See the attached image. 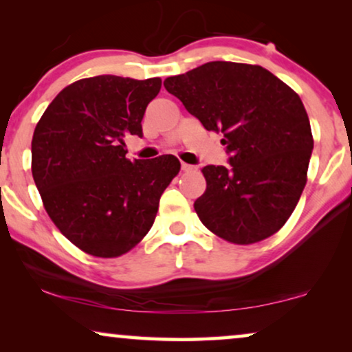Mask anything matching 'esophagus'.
<instances>
[{"instance_id": "obj_1", "label": "esophagus", "mask_w": 352, "mask_h": 352, "mask_svg": "<svg viewBox=\"0 0 352 352\" xmlns=\"http://www.w3.org/2000/svg\"><path fill=\"white\" fill-rule=\"evenodd\" d=\"M181 170L182 171H194L195 170V166H192V165H189V163H184V162H182L181 163Z\"/></svg>"}]
</instances>
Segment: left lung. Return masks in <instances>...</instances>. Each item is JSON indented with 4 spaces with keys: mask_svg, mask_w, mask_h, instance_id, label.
<instances>
[{
    "mask_svg": "<svg viewBox=\"0 0 352 352\" xmlns=\"http://www.w3.org/2000/svg\"><path fill=\"white\" fill-rule=\"evenodd\" d=\"M163 85L205 129L223 134L230 155L228 168H201L206 190L194 208L205 228L237 245L280 230L305 189L314 147L300 96L263 67L223 60Z\"/></svg>",
    "mask_w": 352,
    "mask_h": 352,
    "instance_id": "8db88e82",
    "label": "left lung"
}]
</instances>
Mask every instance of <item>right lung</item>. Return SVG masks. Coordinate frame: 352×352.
<instances>
[{
	"label": "right lung",
	"mask_w": 352,
	"mask_h": 352,
	"mask_svg": "<svg viewBox=\"0 0 352 352\" xmlns=\"http://www.w3.org/2000/svg\"><path fill=\"white\" fill-rule=\"evenodd\" d=\"M162 80L115 75L65 86L32 139V175L56 228L81 252L117 258L151 230L175 155L128 160L123 138L142 136V117Z\"/></svg>",
	"instance_id": "right-lung-1"
}]
</instances>
